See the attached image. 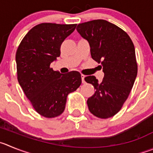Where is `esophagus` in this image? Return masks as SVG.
I'll return each mask as SVG.
<instances>
[{"instance_id": "34e87169", "label": "esophagus", "mask_w": 153, "mask_h": 153, "mask_svg": "<svg viewBox=\"0 0 153 153\" xmlns=\"http://www.w3.org/2000/svg\"><path fill=\"white\" fill-rule=\"evenodd\" d=\"M85 75H81V81H82V83H83V84L85 83Z\"/></svg>"}]
</instances>
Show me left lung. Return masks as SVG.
Masks as SVG:
<instances>
[{"label": "left lung", "instance_id": "obj_1", "mask_svg": "<svg viewBox=\"0 0 153 153\" xmlns=\"http://www.w3.org/2000/svg\"><path fill=\"white\" fill-rule=\"evenodd\" d=\"M76 29L89 43L91 57L101 63L104 73L100 83L94 75L85 78L95 88L87 101L88 109L98 118H110L119 112L136 80L134 44L125 31L103 19L79 24Z\"/></svg>", "mask_w": 153, "mask_h": 153}]
</instances>
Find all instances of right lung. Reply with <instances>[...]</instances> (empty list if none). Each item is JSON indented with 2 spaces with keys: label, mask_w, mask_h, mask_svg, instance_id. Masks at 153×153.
<instances>
[{
  "label": "right lung",
  "mask_w": 153,
  "mask_h": 153,
  "mask_svg": "<svg viewBox=\"0 0 153 153\" xmlns=\"http://www.w3.org/2000/svg\"><path fill=\"white\" fill-rule=\"evenodd\" d=\"M76 24L41 23L31 28L21 41L16 53L17 78L34 109L46 118L63 112L68 94L81 84V74H60L51 64L60 56V46Z\"/></svg>",
  "instance_id": "1"
}]
</instances>
